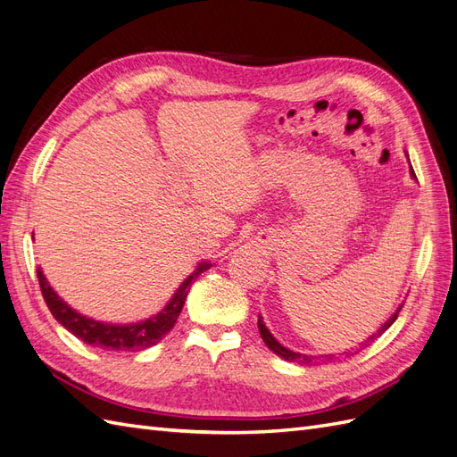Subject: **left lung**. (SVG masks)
Instances as JSON below:
<instances>
[{
  "label": "left lung",
  "instance_id": "8db88e82",
  "mask_svg": "<svg viewBox=\"0 0 457 457\" xmlns=\"http://www.w3.org/2000/svg\"><path fill=\"white\" fill-rule=\"evenodd\" d=\"M400 309H403V305H400V307H398V311L389 318V322H385V324L381 326V329H378L376 334H373L366 343H370V341H376V339L383 334V331L389 329V328H391V324L396 320V316H398ZM257 326H259V334H261L262 341H265L267 347H269L272 353L278 354L280 358H284V361H287V362H297V364H301V366H316V364H326V362L336 361V354H320V356H312V354L294 353V351H289V349L282 347V345L272 337V334H270V331L267 329V326H265V322H262V318H261V316H259V320H257ZM366 343H364V345H366ZM345 354H347V356H353V354H356V351H354V353H345Z\"/></svg>",
  "mask_w": 457,
  "mask_h": 457
}]
</instances>
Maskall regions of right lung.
<instances>
[{
    "instance_id": "obj_1",
    "label": "right lung",
    "mask_w": 457,
    "mask_h": 457,
    "mask_svg": "<svg viewBox=\"0 0 457 457\" xmlns=\"http://www.w3.org/2000/svg\"><path fill=\"white\" fill-rule=\"evenodd\" d=\"M210 269V262H202V265L192 272L188 278L177 289L173 299L168 303L160 314L148 318L139 324H128V326H116V324H103L91 320V318L81 316L74 309H71L66 303L53 292L47 284L44 272L37 269V280L41 287V295H44L51 314L57 318V322L62 324L68 331L93 347H99L104 351H141L148 349L152 345L163 339V336L175 326L179 314L183 311L185 299L190 292V286L195 284L198 276Z\"/></svg>"
}]
</instances>
